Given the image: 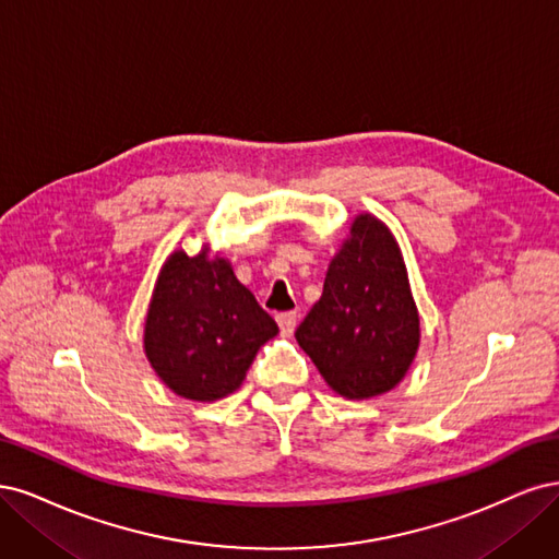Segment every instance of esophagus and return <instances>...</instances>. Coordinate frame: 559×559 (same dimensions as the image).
<instances>
[{
  "label": "esophagus",
  "mask_w": 559,
  "mask_h": 559,
  "mask_svg": "<svg viewBox=\"0 0 559 559\" xmlns=\"http://www.w3.org/2000/svg\"><path fill=\"white\" fill-rule=\"evenodd\" d=\"M276 320H278L281 334H283V336H293V332H295V328H297V313H295V311H287V313H281Z\"/></svg>",
  "instance_id": "34e87169"
}]
</instances>
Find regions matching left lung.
<instances>
[{"mask_svg": "<svg viewBox=\"0 0 559 559\" xmlns=\"http://www.w3.org/2000/svg\"><path fill=\"white\" fill-rule=\"evenodd\" d=\"M295 338L346 400H371L404 381L420 346V318L402 248L376 215H355Z\"/></svg>", "mask_w": 559, "mask_h": 559, "instance_id": "left-lung-1", "label": "left lung"}]
</instances>
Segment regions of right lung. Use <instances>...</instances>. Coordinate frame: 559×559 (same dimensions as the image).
Instances as JSON below:
<instances>
[{
	"mask_svg": "<svg viewBox=\"0 0 559 559\" xmlns=\"http://www.w3.org/2000/svg\"><path fill=\"white\" fill-rule=\"evenodd\" d=\"M278 325L234 276L229 260L186 250L162 264L143 322V350L178 397L218 402L237 392L248 367Z\"/></svg>",
	"mask_w": 559,
	"mask_h": 559,
	"instance_id": "right-lung-1",
	"label": "right lung"
}]
</instances>
